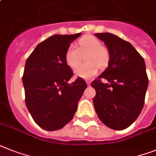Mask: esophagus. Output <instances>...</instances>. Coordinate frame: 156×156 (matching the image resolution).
Returning a JSON list of instances; mask_svg holds the SVG:
<instances>
[{"instance_id":"34e87169","label":"esophagus","mask_w":156,"mask_h":156,"mask_svg":"<svg viewBox=\"0 0 156 156\" xmlns=\"http://www.w3.org/2000/svg\"><path fill=\"white\" fill-rule=\"evenodd\" d=\"M87 85H88V86H90V83H91V81L87 80Z\"/></svg>"}]
</instances>
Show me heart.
I'll return each mask as SVG.
<instances>
[{
  "label": "heart",
  "instance_id": "obj_1",
  "mask_svg": "<svg viewBox=\"0 0 156 156\" xmlns=\"http://www.w3.org/2000/svg\"><path fill=\"white\" fill-rule=\"evenodd\" d=\"M78 47L71 44L66 52V62L69 67L76 68L82 62V58L87 55V63L79 66L74 70L78 77L88 79L97 74L98 67L104 69L110 62L108 49L102 46V42L93 36H86L78 42Z\"/></svg>",
  "mask_w": 156,
  "mask_h": 156
}]
</instances>
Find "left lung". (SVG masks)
I'll return each mask as SVG.
<instances>
[{"label": "left lung", "instance_id": "obj_1", "mask_svg": "<svg viewBox=\"0 0 156 156\" xmlns=\"http://www.w3.org/2000/svg\"><path fill=\"white\" fill-rule=\"evenodd\" d=\"M107 45L110 53L108 66L91 87L96 91L93 102L99 119L114 130L131 126L140 115L148 86L143 57L131 43L115 34H94ZM107 79L108 83L101 82Z\"/></svg>", "mask_w": 156, "mask_h": 156}]
</instances>
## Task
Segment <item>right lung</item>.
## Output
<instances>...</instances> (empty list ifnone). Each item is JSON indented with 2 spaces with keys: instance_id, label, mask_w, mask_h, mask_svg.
I'll use <instances>...</instances> for the list:
<instances>
[{
  "instance_id": "obj_1",
  "label": "right lung",
  "mask_w": 156,
  "mask_h": 156,
  "mask_svg": "<svg viewBox=\"0 0 156 156\" xmlns=\"http://www.w3.org/2000/svg\"><path fill=\"white\" fill-rule=\"evenodd\" d=\"M80 35L49 37L37 45L25 62V104L34 122L46 131L62 128L73 119L87 87L81 78L68 83L74 74L66 62V52Z\"/></svg>"
}]
</instances>
